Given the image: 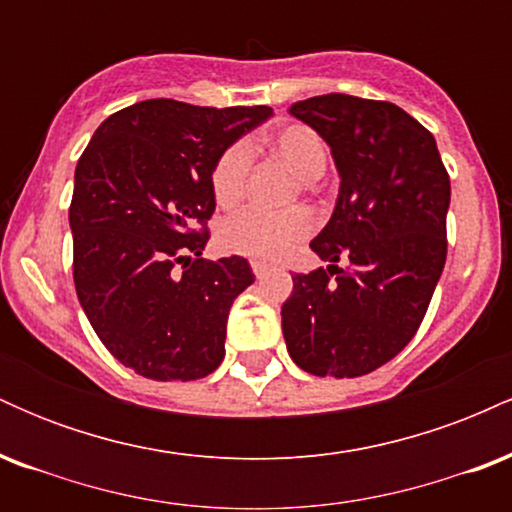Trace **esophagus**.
I'll return each instance as SVG.
<instances>
[{"label":"esophagus","instance_id":"34e87169","mask_svg":"<svg viewBox=\"0 0 512 512\" xmlns=\"http://www.w3.org/2000/svg\"><path fill=\"white\" fill-rule=\"evenodd\" d=\"M250 267H252V272H255L257 279H262L264 274H269V272H272V264H267V262H260V260H252V262H250Z\"/></svg>","mask_w":512,"mask_h":512}]
</instances>
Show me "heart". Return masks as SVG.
<instances>
[{"mask_svg":"<svg viewBox=\"0 0 512 512\" xmlns=\"http://www.w3.org/2000/svg\"><path fill=\"white\" fill-rule=\"evenodd\" d=\"M267 149L276 161L301 180L303 187L325 173L330 151L325 139L313 127L291 122L279 127L267 137ZM252 170V146L248 142H233L221 151L211 168V195L223 209H231L243 199L248 175ZM313 231V219L305 211L289 214H264L257 209H245L228 216L219 226V245L226 252L255 260H279L296 248Z\"/></svg>","mask_w":512,"mask_h":512,"instance_id":"1","label":"heart"}]
</instances>
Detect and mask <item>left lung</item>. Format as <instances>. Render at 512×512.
<instances>
[{"mask_svg":"<svg viewBox=\"0 0 512 512\" xmlns=\"http://www.w3.org/2000/svg\"><path fill=\"white\" fill-rule=\"evenodd\" d=\"M289 110L330 144L342 185L310 243L332 264L293 276L281 330L303 370L358 378L392 361L424 320L448 255L450 175L433 134L395 103L327 93Z\"/></svg>","mask_w":512,"mask_h":512,"instance_id":"8db88e82","label":"left lung"}]
</instances>
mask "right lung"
Here are the masks:
<instances>
[{
    "mask_svg": "<svg viewBox=\"0 0 512 512\" xmlns=\"http://www.w3.org/2000/svg\"><path fill=\"white\" fill-rule=\"evenodd\" d=\"M272 108L151 98L101 122L74 173V286L105 349L149 380H197L223 361L248 260H202L211 168Z\"/></svg>",
    "mask_w": 512,
    "mask_h": 512,
    "instance_id": "right-lung-1",
    "label": "right lung"
}]
</instances>
